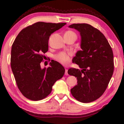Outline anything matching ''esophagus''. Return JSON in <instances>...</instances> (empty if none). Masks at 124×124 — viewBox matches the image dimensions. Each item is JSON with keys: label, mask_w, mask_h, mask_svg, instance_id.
<instances>
[{"label": "esophagus", "mask_w": 124, "mask_h": 124, "mask_svg": "<svg viewBox=\"0 0 124 124\" xmlns=\"http://www.w3.org/2000/svg\"><path fill=\"white\" fill-rule=\"evenodd\" d=\"M64 74L66 75H68V70H67V69H66V70H65V73H64Z\"/></svg>", "instance_id": "esophagus-1"}]
</instances>
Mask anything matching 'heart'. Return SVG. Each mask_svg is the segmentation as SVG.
I'll use <instances>...</instances> for the list:
<instances>
[{
	"instance_id": "obj_1",
	"label": "heart",
	"mask_w": 124,
	"mask_h": 124,
	"mask_svg": "<svg viewBox=\"0 0 124 124\" xmlns=\"http://www.w3.org/2000/svg\"><path fill=\"white\" fill-rule=\"evenodd\" d=\"M64 34H75V33L72 31H67ZM76 35V34H75ZM71 56L72 54L70 53L67 54L65 52H61L58 54L56 56V60L60 62L63 65H67L70 62L71 60Z\"/></svg>"
}]
</instances>
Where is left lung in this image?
<instances>
[{
    "label": "left lung",
    "mask_w": 124,
    "mask_h": 124,
    "mask_svg": "<svg viewBox=\"0 0 124 124\" xmlns=\"http://www.w3.org/2000/svg\"><path fill=\"white\" fill-rule=\"evenodd\" d=\"M69 27L80 33L82 49L72 60L82 70L71 68L68 70L78 80L77 85L70 90L71 93L79 102H93L103 94L113 75L112 47L103 33L90 24L74 23Z\"/></svg>",
    "instance_id": "left-lung-1"
}]
</instances>
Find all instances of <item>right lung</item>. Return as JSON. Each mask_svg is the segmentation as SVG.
Wrapping results in <instances>:
<instances>
[{"label":"right lung","mask_w":124,"mask_h":124,"mask_svg":"<svg viewBox=\"0 0 124 124\" xmlns=\"http://www.w3.org/2000/svg\"><path fill=\"white\" fill-rule=\"evenodd\" d=\"M66 23L38 22L23 29L12 44L11 67L18 89L25 97L32 101L43 100L51 93L52 87L62 78L64 68L52 60L50 67L41 69L48 51L50 35Z\"/></svg>","instance_id":"1"}]
</instances>
